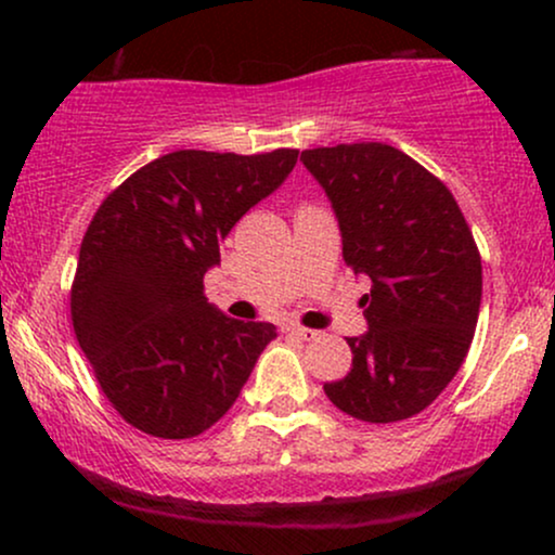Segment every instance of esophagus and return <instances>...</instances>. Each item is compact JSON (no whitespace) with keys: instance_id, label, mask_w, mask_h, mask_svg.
Segmentation results:
<instances>
[{"instance_id":"1","label":"esophagus","mask_w":555,"mask_h":555,"mask_svg":"<svg viewBox=\"0 0 555 555\" xmlns=\"http://www.w3.org/2000/svg\"><path fill=\"white\" fill-rule=\"evenodd\" d=\"M286 331H289L292 336H297V339H302V341H313V339H318V336H321V331L297 326V323H292V326H286Z\"/></svg>"}]
</instances>
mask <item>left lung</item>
Returning <instances> with one entry per match:
<instances>
[{"instance_id":"left-lung-1","label":"left lung","mask_w":555,"mask_h":555,"mask_svg":"<svg viewBox=\"0 0 555 555\" xmlns=\"http://www.w3.org/2000/svg\"><path fill=\"white\" fill-rule=\"evenodd\" d=\"M341 229L344 263L371 279L352 371L323 386L347 415L399 423L438 399L473 344L482 263L462 208L415 158L386 143L302 151Z\"/></svg>"}]
</instances>
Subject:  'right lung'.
<instances>
[{"mask_svg":"<svg viewBox=\"0 0 555 555\" xmlns=\"http://www.w3.org/2000/svg\"><path fill=\"white\" fill-rule=\"evenodd\" d=\"M295 149L175 151L106 195L80 245L69 310L101 391L132 428L193 438L227 415L276 328L203 295L219 245L297 164Z\"/></svg>","mask_w":555,"mask_h":555,"instance_id":"1","label":"right lung"}]
</instances>
